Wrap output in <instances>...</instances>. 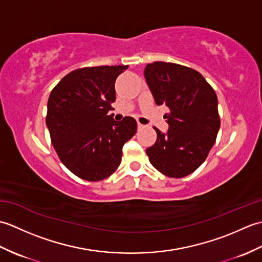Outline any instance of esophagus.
Returning <instances> with one entry per match:
<instances>
[{"label": "esophagus", "mask_w": 262, "mask_h": 262, "mask_svg": "<svg viewBox=\"0 0 262 262\" xmlns=\"http://www.w3.org/2000/svg\"><path fill=\"white\" fill-rule=\"evenodd\" d=\"M137 127H138V129H143V128L145 127V125L141 124V122H137Z\"/></svg>", "instance_id": "obj_1"}]
</instances>
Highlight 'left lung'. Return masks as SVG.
<instances>
[{
	"label": "left lung",
	"instance_id": "obj_1",
	"mask_svg": "<svg viewBox=\"0 0 262 262\" xmlns=\"http://www.w3.org/2000/svg\"><path fill=\"white\" fill-rule=\"evenodd\" d=\"M145 79L157 104H165L166 134L157 127V142L146 149L149 162L166 177L183 178L196 171L213 147L221 119L217 96L196 70L154 62L147 64Z\"/></svg>",
	"mask_w": 262,
	"mask_h": 262
}]
</instances>
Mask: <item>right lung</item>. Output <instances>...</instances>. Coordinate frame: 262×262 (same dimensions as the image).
Segmentation results:
<instances>
[{
	"instance_id": "obj_1",
	"label": "right lung",
	"mask_w": 262,
	"mask_h": 262,
	"mask_svg": "<svg viewBox=\"0 0 262 262\" xmlns=\"http://www.w3.org/2000/svg\"><path fill=\"white\" fill-rule=\"evenodd\" d=\"M128 65L82 68L65 75L47 103L46 125L59 160L83 180L110 177L121 162L122 146L136 134L133 117L114 120L115 81Z\"/></svg>"
}]
</instances>
